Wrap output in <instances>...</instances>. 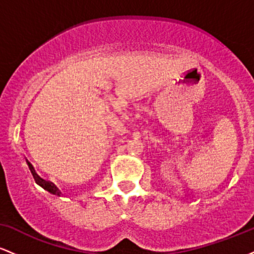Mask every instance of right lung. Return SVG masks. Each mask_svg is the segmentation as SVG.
<instances>
[{
	"label": "right lung",
	"mask_w": 254,
	"mask_h": 254,
	"mask_svg": "<svg viewBox=\"0 0 254 254\" xmlns=\"http://www.w3.org/2000/svg\"><path fill=\"white\" fill-rule=\"evenodd\" d=\"M37 183L39 184L40 186H42V188L44 189V190L49 191V192H50V193H52V194H58L57 189L55 188V186H52L51 184L46 183L45 180H43V179H42V178H39V180H37Z\"/></svg>",
	"instance_id": "obj_1"
}]
</instances>
